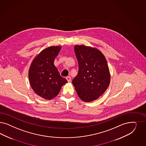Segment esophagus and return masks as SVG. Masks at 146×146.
I'll use <instances>...</instances> for the list:
<instances>
[{"label": "esophagus", "instance_id": "34e87169", "mask_svg": "<svg viewBox=\"0 0 146 146\" xmlns=\"http://www.w3.org/2000/svg\"><path fill=\"white\" fill-rule=\"evenodd\" d=\"M66 79H67V80L68 82H70V81H71V78H70V76L66 77Z\"/></svg>", "mask_w": 146, "mask_h": 146}]
</instances>
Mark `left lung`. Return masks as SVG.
<instances>
[{
	"label": "left lung",
	"instance_id": "8db88e82",
	"mask_svg": "<svg viewBox=\"0 0 146 146\" xmlns=\"http://www.w3.org/2000/svg\"><path fill=\"white\" fill-rule=\"evenodd\" d=\"M74 51L79 71L72 80L73 85L82 100H96L110 84L111 76L106 58L99 50L90 46L76 45Z\"/></svg>",
	"mask_w": 146,
	"mask_h": 146
}]
</instances>
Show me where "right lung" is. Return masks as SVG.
<instances>
[{"mask_svg": "<svg viewBox=\"0 0 146 146\" xmlns=\"http://www.w3.org/2000/svg\"><path fill=\"white\" fill-rule=\"evenodd\" d=\"M61 48L59 46H50L42 50L35 56L29 71L32 88L37 95L46 100L55 97L62 86L67 82L54 65Z\"/></svg>", "mask_w": 146, "mask_h": 146, "instance_id": "obj_1", "label": "right lung"}]
</instances>
